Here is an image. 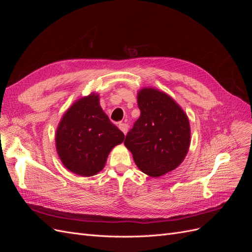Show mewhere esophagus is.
Returning <instances> with one entry per match:
<instances>
[{"mask_svg":"<svg viewBox=\"0 0 252 252\" xmlns=\"http://www.w3.org/2000/svg\"><path fill=\"white\" fill-rule=\"evenodd\" d=\"M119 128L121 129L122 132H123L124 134L127 133V131H128V125L126 123H120L119 124Z\"/></svg>","mask_w":252,"mask_h":252,"instance_id":"34e87169","label":"esophagus"}]
</instances>
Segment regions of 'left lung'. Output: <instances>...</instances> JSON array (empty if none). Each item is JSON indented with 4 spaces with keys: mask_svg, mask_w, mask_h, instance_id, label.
I'll return each instance as SVG.
<instances>
[{
    "mask_svg": "<svg viewBox=\"0 0 252 252\" xmlns=\"http://www.w3.org/2000/svg\"><path fill=\"white\" fill-rule=\"evenodd\" d=\"M138 105L141 116L128 131L124 144L144 173L159 177L177 168L186 157L189 121L169 95L157 89H142Z\"/></svg>",
    "mask_w": 252,
    "mask_h": 252,
    "instance_id": "left-lung-1",
    "label": "left lung"
}]
</instances>
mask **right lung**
Wrapping results in <instances>:
<instances>
[{"label": "right lung", "mask_w": 252, "mask_h": 252, "mask_svg": "<svg viewBox=\"0 0 252 252\" xmlns=\"http://www.w3.org/2000/svg\"><path fill=\"white\" fill-rule=\"evenodd\" d=\"M125 135L102 110L98 95L90 94L75 102L58 127V155L67 169L82 177L101 171L110 150Z\"/></svg>", "instance_id": "1"}]
</instances>
